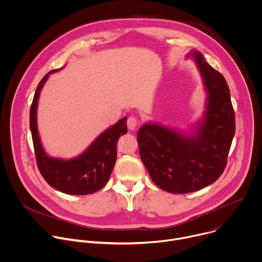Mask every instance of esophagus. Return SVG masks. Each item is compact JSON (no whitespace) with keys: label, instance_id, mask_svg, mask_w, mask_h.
Segmentation results:
<instances>
[{"label":"esophagus","instance_id":"obj_1","mask_svg":"<svg viewBox=\"0 0 262 262\" xmlns=\"http://www.w3.org/2000/svg\"><path fill=\"white\" fill-rule=\"evenodd\" d=\"M138 126V121L135 117H129L128 121H127V127L129 130L131 131H135L137 129Z\"/></svg>","mask_w":262,"mask_h":262}]
</instances>
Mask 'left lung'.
Returning <instances> with one entry per match:
<instances>
[{"mask_svg":"<svg viewBox=\"0 0 262 262\" xmlns=\"http://www.w3.org/2000/svg\"><path fill=\"white\" fill-rule=\"evenodd\" d=\"M191 56L207 93L205 112L191 133L158 123L143 124L137 132L139 155L151 180L171 193L200 190L223 173L234 135V113L223 76L199 51Z\"/></svg>","mask_w":262,"mask_h":262,"instance_id":"obj_1","label":"left lung"}]
</instances>
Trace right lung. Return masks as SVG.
Returning a JSON list of instances; mask_svg holds the SVG:
<instances>
[{"label": "right lung", "mask_w": 262, "mask_h": 262, "mask_svg": "<svg viewBox=\"0 0 262 262\" xmlns=\"http://www.w3.org/2000/svg\"><path fill=\"white\" fill-rule=\"evenodd\" d=\"M61 69L49 72L41 80L31 106L30 127L37 164L42 176L53 188L68 194H89L101 189L110 179L117 159V142L121 135L127 133V118L104 130L78 157L70 160L50 157L42 145L38 131V101L49 76Z\"/></svg>", "instance_id": "add662e5"}]
</instances>
